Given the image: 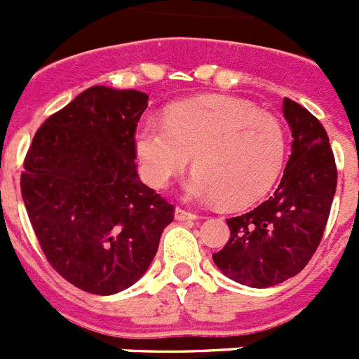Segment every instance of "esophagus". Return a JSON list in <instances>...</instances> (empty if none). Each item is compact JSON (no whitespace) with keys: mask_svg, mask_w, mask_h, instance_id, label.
Segmentation results:
<instances>
[{"mask_svg":"<svg viewBox=\"0 0 359 359\" xmlns=\"http://www.w3.org/2000/svg\"><path fill=\"white\" fill-rule=\"evenodd\" d=\"M175 218L180 219V222H186V219H196V215L191 211H186V209H182V208H177Z\"/></svg>","mask_w":359,"mask_h":359,"instance_id":"esophagus-1","label":"esophagus"}]
</instances>
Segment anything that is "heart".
<instances>
[{
    "label": "heart",
    "instance_id": "1",
    "mask_svg": "<svg viewBox=\"0 0 359 359\" xmlns=\"http://www.w3.org/2000/svg\"><path fill=\"white\" fill-rule=\"evenodd\" d=\"M135 151L151 187H166L195 157L187 193L245 208L279 177L286 134L276 116L243 100L202 96L173 105L164 121L144 119L135 132Z\"/></svg>",
    "mask_w": 359,
    "mask_h": 359
}]
</instances>
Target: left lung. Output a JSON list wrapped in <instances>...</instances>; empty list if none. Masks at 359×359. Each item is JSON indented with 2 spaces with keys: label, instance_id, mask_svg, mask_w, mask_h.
<instances>
[{
  "label": "left lung",
  "instance_id": "left-lung-1",
  "mask_svg": "<svg viewBox=\"0 0 359 359\" xmlns=\"http://www.w3.org/2000/svg\"><path fill=\"white\" fill-rule=\"evenodd\" d=\"M283 112L293 141L279 187L254 211L227 218L231 238L212 254L225 276L252 288L276 286L308 264L337 191V163L325 128L290 98H284Z\"/></svg>",
  "mask_w": 359,
  "mask_h": 359
}]
</instances>
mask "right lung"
<instances>
[{"label": "right lung", "mask_w": 359, "mask_h": 359, "mask_svg": "<svg viewBox=\"0 0 359 359\" xmlns=\"http://www.w3.org/2000/svg\"><path fill=\"white\" fill-rule=\"evenodd\" d=\"M141 91L89 87L35 132L21 195L48 263L87 293L112 295L140 279L175 216L137 177Z\"/></svg>", "instance_id": "1"}]
</instances>
